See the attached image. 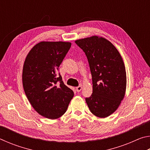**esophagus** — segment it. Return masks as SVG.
<instances>
[{
  "label": "esophagus",
  "mask_w": 150,
  "mask_h": 150,
  "mask_svg": "<svg viewBox=\"0 0 150 150\" xmlns=\"http://www.w3.org/2000/svg\"><path fill=\"white\" fill-rule=\"evenodd\" d=\"M81 89H82V86L81 85H79V86H78V87H76V90H77V92H80Z\"/></svg>",
  "instance_id": "obj_1"
}]
</instances>
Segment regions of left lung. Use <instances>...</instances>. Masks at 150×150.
Masks as SVG:
<instances>
[{
  "label": "left lung",
  "mask_w": 150,
  "mask_h": 150,
  "mask_svg": "<svg viewBox=\"0 0 150 150\" xmlns=\"http://www.w3.org/2000/svg\"><path fill=\"white\" fill-rule=\"evenodd\" d=\"M87 56L92 75L93 93L85 98L94 115H112L125 95L126 73L120 53L108 40L92 36L75 41Z\"/></svg>",
  "instance_id": "obj_1"
}]
</instances>
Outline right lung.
<instances>
[{"mask_svg":"<svg viewBox=\"0 0 150 150\" xmlns=\"http://www.w3.org/2000/svg\"><path fill=\"white\" fill-rule=\"evenodd\" d=\"M71 45L70 42H40L25 59L22 71L25 94L35 110L45 118L62 116L74 95L58 72Z\"/></svg>","mask_w":150,"mask_h":150,"instance_id":"obj_1","label":"right lung"}]
</instances>
